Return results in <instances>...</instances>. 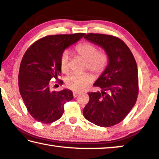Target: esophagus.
Listing matches in <instances>:
<instances>
[{"mask_svg": "<svg viewBox=\"0 0 159 159\" xmlns=\"http://www.w3.org/2000/svg\"><path fill=\"white\" fill-rule=\"evenodd\" d=\"M79 94H80L79 92H74V93H73V95H74V98H77L78 96H79Z\"/></svg>", "mask_w": 159, "mask_h": 159, "instance_id": "obj_1", "label": "esophagus"}]
</instances>
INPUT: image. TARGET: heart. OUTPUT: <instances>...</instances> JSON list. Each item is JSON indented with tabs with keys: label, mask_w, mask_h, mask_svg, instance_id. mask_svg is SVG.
<instances>
[{
	"label": "heart",
	"mask_w": 159,
	"mask_h": 159,
	"mask_svg": "<svg viewBox=\"0 0 159 159\" xmlns=\"http://www.w3.org/2000/svg\"><path fill=\"white\" fill-rule=\"evenodd\" d=\"M74 53L86 62L85 68L93 74L99 75L105 69L108 63V56L106 52H98V48L95 44L83 43L77 45L74 49ZM69 54L64 52L60 60V66L64 74L69 72ZM92 75L88 73L84 74H71L65 80L66 86L75 91H81L86 89L93 81Z\"/></svg>",
	"instance_id": "1"
}]
</instances>
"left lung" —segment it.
<instances>
[{
  "mask_svg": "<svg viewBox=\"0 0 159 159\" xmlns=\"http://www.w3.org/2000/svg\"><path fill=\"white\" fill-rule=\"evenodd\" d=\"M88 41L102 47L108 64L94 86L101 91L89 93L84 117L100 127H111L125 119L137 99L138 69L132 52L122 40L112 35L89 33Z\"/></svg>",
  "mask_w": 159,
  "mask_h": 159,
  "instance_id": "8db88e82",
  "label": "left lung"
}]
</instances>
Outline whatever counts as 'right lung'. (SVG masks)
<instances>
[{"label": "right lung", "instance_id": "add662e5", "mask_svg": "<svg viewBox=\"0 0 159 159\" xmlns=\"http://www.w3.org/2000/svg\"><path fill=\"white\" fill-rule=\"evenodd\" d=\"M84 35H49L32 44L22 57L18 75L20 93L27 111L37 122L48 124L59 120L65 103L74 98L69 89L51 91L49 81L61 74L60 60L64 50Z\"/></svg>", "mask_w": 159, "mask_h": 159}]
</instances>
